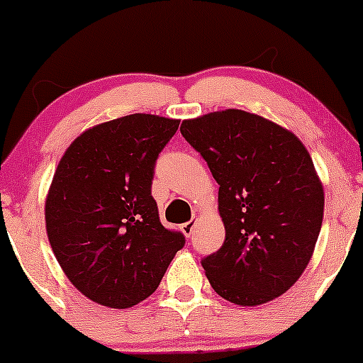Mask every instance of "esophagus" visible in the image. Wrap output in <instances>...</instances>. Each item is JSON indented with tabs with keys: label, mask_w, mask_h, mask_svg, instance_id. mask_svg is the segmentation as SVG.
I'll return each instance as SVG.
<instances>
[{
	"label": "esophagus",
	"mask_w": 363,
	"mask_h": 363,
	"mask_svg": "<svg viewBox=\"0 0 363 363\" xmlns=\"http://www.w3.org/2000/svg\"><path fill=\"white\" fill-rule=\"evenodd\" d=\"M195 226H196V221H188V223H184V225H181V230L186 237H191Z\"/></svg>",
	"instance_id": "esophagus-1"
}]
</instances>
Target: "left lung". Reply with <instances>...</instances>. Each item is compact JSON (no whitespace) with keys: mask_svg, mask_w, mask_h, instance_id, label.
I'll return each mask as SVG.
<instances>
[{"mask_svg":"<svg viewBox=\"0 0 363 363\" xmlns=\"http://www.w3.org/2000/svg\"><path fill=\"white\" fill-rule=\"evenodd\" d=\"M181 133L219 184L225 244L202 259L219 296L242 307L286 294L314 252L323 184L295 133L256 113L226 108L186 119Z\"/></svg>","mask_w":363,"mask_h":363,"instance_id":"1","label":"left lung"}]
</instances>
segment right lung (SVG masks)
I'll list each match as a JSON object with an SVG mask.
<instances>
[{
  "label": "right lung",
  "instance_id": "1",
  "mask_svg": "<svg viewBox=\"0 0 363 363\" xmlns=\"http://www.w3.org/2000/svg\"><path fill=\"white\" fill-rule=\"evenodd\" d=\"M179 119L131 113L87 128L65 151L45 199L50 247L69 283L100 306L152 295L184 235L160 221L155 163Z\"/></svg>",
  "mask_w": 363,
  "mask_h": 363
}]
</instances>
